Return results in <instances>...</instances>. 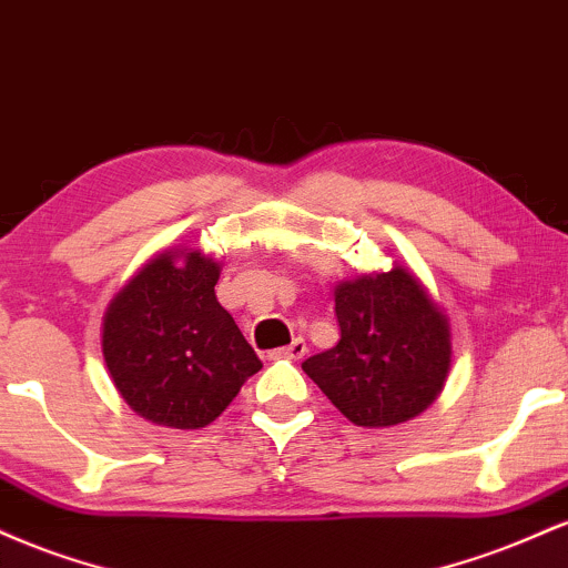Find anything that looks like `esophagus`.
<instances>
[{"mask_svg": "<svg viewBox=\"0 0 568 568\" xmlns=\"http://www.w3.org/2000/svg\"><path fill=\"white\" fill-rule=\"evenodd\" d=\"M304 355H306V342L302 336L293 338L288 347L270 352V357H288V361H298V357H304Z\"/></svg>", "mask_w": 568, "mask_h": 568, "instance_id": "34e87169", "label": "esophagus"}]
</instances>
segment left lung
<instances>
[{
    "instance_id": "8db88e82",
    "label": "left lung",
    "mask_w": 568,
    "mask_h": 568,
    "mask_svg": "<svg viewBox=\"0 0 568 568\" xmlns=\"http://www.w3.org/2000/svg\"><path fill=\"white\" fill-rule=\"evenodd\" d=\"M336 347L304 374L357 427H393L433 406L452 368L448 317L425 285L395 266L336 285Z\"/></svg>"
}]
</instances>
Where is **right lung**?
Returning a JSON list of instances; mask_svg holds the SVG:
<instances>
[{"label": "right lung", "instance_id": "obj_1", "mask_svg": "<svg viewBox=\"0 0 568 568\" xmlns=\"http://www.w3.org/2000/svg\"><path fill=\"white\" fill-rule=\"evenodd\" d=\"M221 266L200 251L152 258L103 315V361L114 387L143 419L200 429L262 368L219 304Z\"/></svg>", "mask_w": 568, "mask_h": 568}]
</instances>
